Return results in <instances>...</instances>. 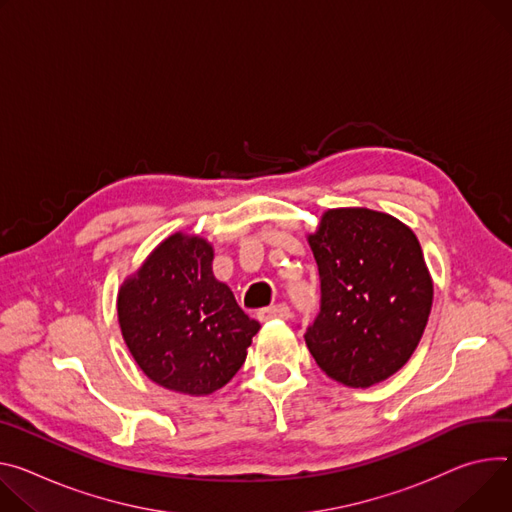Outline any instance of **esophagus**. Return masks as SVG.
<instances>
[{
	"label": "esophagus",
	"instance_id": "1",
	"mask_svg": "<svg viewBox=\"0 0 512 512\" xmlns=\"http://www.w3.org/2000/svg\"><path fill=\"white\" fill-rule=\"evenodd\" d=\"M259 320L265 322V320H273V318H282V320H288L292 316V310L288 304H275V306H269V308H261L257 312Z\"/></svg>",
	"mask_w": 512,
	"mask_h": 512
}]
</instances>
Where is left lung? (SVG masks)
Wrapping results in <instances>:
<instances>
[{"mask_svg": "<svg viewBox=\"0 0 512 512\" xmlns=\"http://www.w3.org/2000/svg\"><path fill=\"white\" fill-rule=\"evenodd\" d=\"M308 243L320 280V306L304 333L314 361L351 388L390 378L421 341L433 304L414 232L382 212L337 208Z\"/></svg>", "mask_w": 512, "mask_h": 512, "instance_id": "8db88e82", "label": "left lung"}]
</instances>
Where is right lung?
Here are the masks:
<instances>
[{
	"mask_svg": "<svg viewBox=\"0 0 512 512\" xmlns=\"http://www.w3.org/2000/svg\"><path fill=\"white\" fill-rule=\"evenodd\" d=\"M212 247L181 232L122 286V337L145 374L181 394H212L237 374L259 331L212 275Z\"/></svg>",
	"mask_w": 512,
	"mask_h": 512,
	"instance_id": "1",
	"label": "right lung"
}]
</instances>
